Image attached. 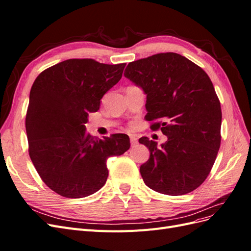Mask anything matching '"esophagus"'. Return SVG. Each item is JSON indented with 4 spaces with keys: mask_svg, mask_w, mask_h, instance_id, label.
Here are the masks:
<instances>
[{
    "mask_svg": "<svg viewBox=\"0 0 251 251\" xmlns=\"http://www.w3.org/2000/svg\"><path fill=\"white\" fill-rule=\"evenodd\" d=\"M130 140H131V146H132V147H135L136 144L138 143L137 137H136L135 135H131V136H130Z\"/></svg>",
    "mask_w": 251,
    "mask_h": 251,
    "instance_id": "obj_1",
    "label": "esophagus"
}]
</instances>
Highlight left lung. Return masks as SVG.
Listing matches in <instances>:
<instances>
[{"label": "left lung", "instance_id": "left-lung-1", "mask_svg": "<svg viewBox=\"0 0 251 251\" xmlns=\"http://www.w3.org/2000/svg\"><path fill=\"white\" fill-rule=\"evenodd\" d=\"M125 76L147 94L146 120L168 136L157 142L141 137L150 159L140 166L150 188L181 196L199 187L209 175L221 143V104L202 68L178 53H158L127 65Z\"/></svg>", "mask_w": 251, "mask_h": 251}]
</instances>
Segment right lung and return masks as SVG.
<instances>
[{
  "label": "right lung",
  "instance_id": "1",
  "mask_svg": "<svg viewBox=\"0 0 251 251\" xmlns=\"http://www.w3.org/2000/svg\"><path fill=\"white\" fill-rule=\"evenodd\" d=\"M126 64L92 58L64 60L44 70L30 90L26 114L29 156L50 189L66 198H83L104 185L107 160L130 149L126 134L100 139L86 126L89 113L123 76Z\"/></svg>",
  "mask_w": 251,
  "mask_h": 251
}]
</instances>
